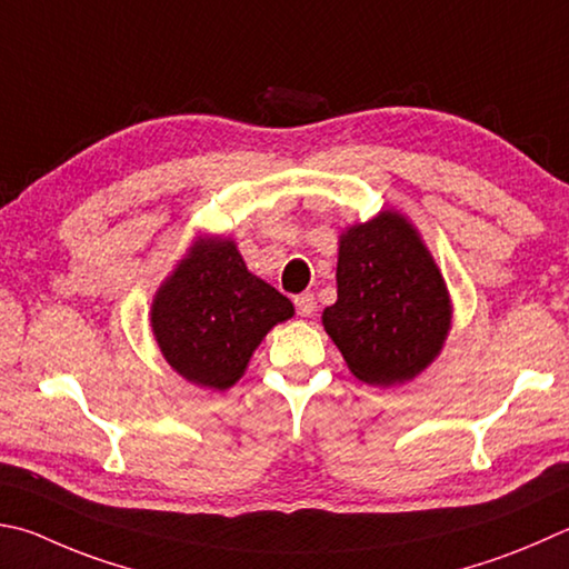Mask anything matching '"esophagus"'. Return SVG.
I'll return each mask as SVG.
<instances>
[{"label": "esophagus", "mask_w": 569, "mask_h": 569, "mask_svg": "<svg viewBox=\"0 0 569 569\" xmlns=\"http://www.w3.org/2000/svg\"><path fill=\"white\" fill-rule=\"evenodd\" d=\"M296 311H298V316H313V311H316V296L313 293H301V296H296Z\"/></svg>", "instance_id": "esophagus-1"}]
</instances>
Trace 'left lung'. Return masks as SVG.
Returning <instances> with one entry per match:
<instances>
[{"instance_id": "obj_1", "label": "left lung", "mask_w": 569, "mask_h": 569, "mask_svg": "<svg viewBox=\"0 0 569 569\" xmlns=\"http://www.w3.org/2000/svg\"><path fill=\"white\" fill-rule=\"evenodd\" d=\"M336 281L323 326L356 378L402 383L438 356L450 328L446 281L402 216L383 211L340 236Z\"/></svg>"}]
</instances>
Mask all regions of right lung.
Listing matches in <instances>:
<instances>
[{
    "label": "right lung",
    "instance_id": "right-lung-1",
    "mask_svg": "<svg viewBox=\"0 0 569 569\" xmlns=\"http://www.w3.org/2000/svg\"><path fill=\"white\" fill-rule=\"evenodd\" d=\"M293 303L246 268L233 241H201L157 293L151 328L169 366L196 386L226 390Z\"/></svg>",
    "mask_w": 569,
    "mask_h": 569
}]
</instances>
